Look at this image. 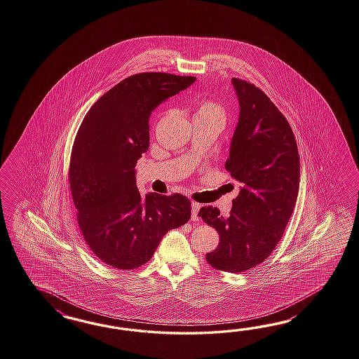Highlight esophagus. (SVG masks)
I'll use <instances>...</instances> for the list:
<instances>
[{
    "mask_svg": "<svg viewBox=\"0 0 359 359\" xmlns=\"http://www.w3.org/2000/svg\"><path fill=\"white\" fill-rule=\"evenodd\" d=\"M192 219L193 220H198V211L201 209V205L197 202H192Z\"/></svg>",
    "mask_w": 359,
    "mask_h": 359,
    "instance_id": "34e87169",
    "label": "esophagus"
}]
</instances>
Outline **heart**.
I'll use <instances>...</instances> for the list:
<instances>
[{"mask_svg": "<svg viewBox=\"0 0 359 359\" xmlns=\"http://www.w3.org/2000/svg\"><path fill=\"white\" fill-rule=\"evenodd\" d=\"M193 121L212 123L222 130L227 121V114L226 110L217 102L210 100H202L194 107Z\"/></svg>", "mask_w": 359, "mask_h": 359, "instance_id": "b5f03b06", "label": "heart"}]
</instances>
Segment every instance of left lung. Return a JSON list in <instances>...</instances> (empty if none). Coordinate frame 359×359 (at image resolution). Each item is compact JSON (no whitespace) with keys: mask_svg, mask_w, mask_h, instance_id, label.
Listing matches in <instances>:
<instances>
[{"mask_svg":"<svg viewBox=\"0 0 359 359\" xmlns=\"http://www.w3.org/2000/svg\"><path fill=\"white\" fill-rule=\"evenodd\" d=\"M238 122L226 168L241 184L228 217L212 206L198 212L219 233L218 248L206 254L212 267L244 272L275 249L292 217L299 189L297 142L285 116L271 100L245 80L232 78Z\"/></svg>","mask_w":359,"mask_h":359,"instance_id":"left-lung-1","label":"left lung"}]
</instances>
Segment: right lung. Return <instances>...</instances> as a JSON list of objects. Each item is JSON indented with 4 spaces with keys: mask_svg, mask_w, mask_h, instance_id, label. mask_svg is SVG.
<instances>
[{
    "mask_svg": "<svg viewBox=\"0 0 359 359\" xmlns=\"http://www.w3.org/2000/svg\"><path fill=\"white\" fill-rule=\"evenodd\" d=\"M194 81L165 72L132 75L106 92L80 126L71 153V194L84 240L114 269L148 262L162 237L191 219L185 196L142 197L135 166L148 151L151 111Z\"/></svg>",
    "mask_w": 359,
    "mask_h": 359,
    "instance_id": "add662e5",
    "label": "right lung"
}]
</instances>
